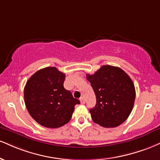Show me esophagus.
<instances>
[{
    "mask_svg": "<svg viewBox=\"0 0 160 160\" xmlns=\"http://www.w3.org/2000/svg\"><path fill=\"white\" fill-rule=\"evenodd\" d=\"M80 103H82V104H84V103H85V99H84V98L83 97L80 98Z\"/></svg>",
    "mask_w": 160,
    "mask_h": 160,
    "instance_id": "1",
    "label": "esophagus"
}]
</instances>
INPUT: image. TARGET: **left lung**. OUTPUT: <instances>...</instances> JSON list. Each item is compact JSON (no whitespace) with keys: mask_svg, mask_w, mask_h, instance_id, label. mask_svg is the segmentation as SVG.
Here are the masks:
<instances>
[{"mask_svg":"<svg viewBox=\"0 0 160 160\" xmlns=\"http://www.w3.org/2000/svg\"><path fill=\"white\" fill-rule=\"evenodd\" d=\"M96 95V105L90 114L96 124L115 128L131 112L136 98L132 80L118 67L103 65L94 74H86Z\"/></svg>","mask_w":160,"mask_h":160,"instance_id":"obj_1","label":"left lung"}]
</instances>
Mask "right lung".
<instances>
[{
	"instance_id": "obj_1",
	"label": "right lung",
	"mask_w": 160,
	"mask_h": 160,
	"mask_svg": "<svg viewBox=\"0 0 160 160\" xmlns=\"http://www.w3.org/2000/svg\"><path fill=\"white\" fill-rule=\"evenodd\" d=\"M65 74L55 67L42 68L32 74L24 90V103L32 118L42 126L58 128L72 118L80 101L63 86Z\"/></svg>"
}]
</instances>
